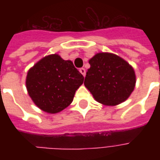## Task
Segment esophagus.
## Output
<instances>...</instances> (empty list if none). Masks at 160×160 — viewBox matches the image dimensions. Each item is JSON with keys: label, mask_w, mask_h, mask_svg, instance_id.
Returning <instances> with one entry per match:
<instances>
[{"label": "esophagus", "mask_w": 160, "mask_h": 160, "mask_svg": "<svg viewBox=\"0 0 160 160\" xmlns=\"http://www.w3.org/2000/svg\"><path fill=\"white\" fill-rule=\"evenodd\" d=\"M80 72L84 77L86 76V69H85V68H80Z\"/></svg>", "instance_id": "1"}]
</instances>
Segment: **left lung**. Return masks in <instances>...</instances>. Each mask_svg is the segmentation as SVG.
<instances>
[{
    "label": "left lung",
    "instance_id": "8db88e82",
    "mask_svg": "<svg viewBox=\"0 0 160 160\" xmlns=\"http://www.w3.org/2000/svg\"><path fill=\"white\" fill-rule=\"evenodd\" d=\"M84 85L94 99L115 106L127 100L135 87L136 76L130 64L115 54L97 53L89 60Z\"/></svg>",
    "mask_w": 160,
    "mask_h": 160
}]
</instances>
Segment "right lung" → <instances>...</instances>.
<instances>
[{
    "instance_id": "obj_1",
    "label": "right lung",
    "mask_w": 160,
    "mask_h": 160,
    "mask_svg": "<svg viewBox=\"0 0 160 160\" xmlns=\"http://www.w3.org/2000/svg\"><path fill=\"white\" fill-rule=\"evenodd\" d=\"M83 81V75L71 61L52 54L28 70L26 85L32 100L40 110L56 114L72 103Z\"/></svg>"
}]
</instances>
